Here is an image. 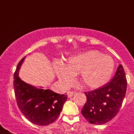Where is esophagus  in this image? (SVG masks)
Segmentation results:
<instances>
[{"label":"esophagus","mask_w":134,"mask_h":134,"mask_svg":"<svg viewBox=\"0 0 134 134\" xmlns=\"http://www.w3.org/2000/svg\"><path fill=\"white\" fill-rule=\"evenodd\" d=\"M73 94H74V92H72V91H68V92H67V95H68V97L69 98L72 97L73 96Z\"/></svg>","instance_id":"1"}]
</instances>
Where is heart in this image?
Instances as JSON below:
<instances>
[{"label":"heart","instance_id":"1","mask_svg":"<svg viewBox=\"0 0 134 134\" xmlns=\"http://www.w3.org/2000/svg\"><path fill=\"white\" fill-rule=\"evenodd\" d=\"M54 68L58 79L66 85L72 82L74 74H79V82L88 89L100 88L109 81L115 68L110 55L91 50L71 57L67 63L55 62Z\"/></svg>","mask_w":134,"mask_h":134}]
</instances>
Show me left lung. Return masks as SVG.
Instances as JSON below:
<instances>
[{"instance_id":"8db88e82","label":"left lung","mask_w":134,"mask_h":134,"mask_svg":"<svg viewBox=\"0 0 134 134\" xmlns=\"http://www.w3.org/2000/svg\"><path fill=\"white\" fill-rule=\"evenodd\" d=\"M126 89L125 71L120 64L109 82L97 89L85 93L87 100L81 111L82 114L90 124H106L119 111Z\"/></svg>"}]
</instances>
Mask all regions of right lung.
<instances>
[{
    "label": "right lung",
    "instance_id": "1",
    "mask_svg": "<svg viewBox=\"0 0 134 134\" xmlns=\"http://www.w3.org/2000/svg\"><path fill=\"white\" fill-rule=\"evenodd\" d=\"M26 56L16 66L14 74V90L19 108L29 121L38 125H48L58 118L67 94L54 93L26 83L19 76V72Z\"/></svg>",
    "mask_w": 134,
    "mask_h": 134
}]
</instances>
